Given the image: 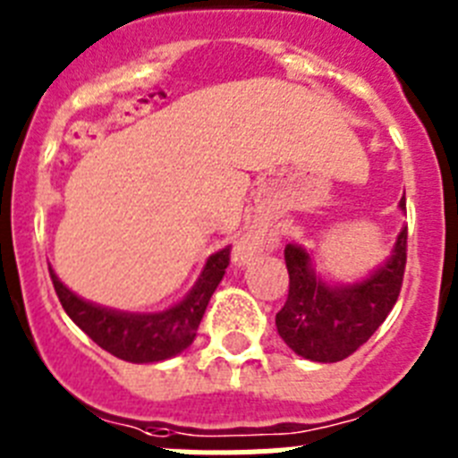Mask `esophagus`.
Masks as SVG:
<instances>
[{
  "label": "esophagus",
  "mask_w": 458,
  "mask_h": 458,
  "mask_svg": "<svg viewBox=\"0 0 458 458\" xmlns=\"http://www.w3.org/2000/svg\"><path fill=\"white\" fill-rule=\"evenodd\" d=\"M259 250H261V242H259L257 238H250V241L241 242V245L236 248V259L245 264V261H248V259H252Z\"/></svg>",
  "instance_id": "1"
}]
</instances>
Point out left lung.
<instances>
[{
    "mask_svg": "<svg viewBox=\"0 0 458 458\" xmlns=\"http://www.w3.org/2000/svg\"><path fill=\"white\" fill-rule=\"evenodd\" d=\"M406 210V199L399 201ZM406 226L396 236L390 257L367 277L333 284L314 268V259L298 242L284 250L289 298L275 326L293 353L311 362H339L362 346L394 307L406 268Z\"/></svg>",
    "mask_w": 458,
    "mask_h": 458,
    "instance_id": "1",
    "label": "left lung"
}]
</instances>
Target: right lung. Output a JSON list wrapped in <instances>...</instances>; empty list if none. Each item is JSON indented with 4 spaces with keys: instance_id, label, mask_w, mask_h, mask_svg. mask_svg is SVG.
Wrapping results in <instances>:
<instances>
[{
    "instance_id": "obj_1",
    "label": "right lung",
    "mask_w": 458,
    "mask_h": 458,
    "mask_svg": "<svg viewBox=\"0 0 458 458\" xmlns=\"http://www.w3.org/2000/svg\"><path fill=\"white\" fill-rule=\"evenodd\" d=\"M226 266H229V245L206 259L194 286L179 302H174L163 311H148V314L96 305L72 293L52 268L50 277L68 317L100 349L125 362L151 365L183 353L194 342L206 305L225 277Z\"/></svg>"
}]
</instances>
